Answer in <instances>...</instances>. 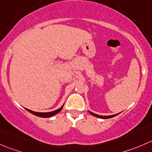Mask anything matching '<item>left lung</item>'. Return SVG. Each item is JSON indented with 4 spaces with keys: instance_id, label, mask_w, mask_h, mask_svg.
<instances>
[{
    "instance_id": "1",
    "label": "left lung",
    "mask_w": 152,
    "mask_h": 152,
    "mask_svg": "<svg viewBox=\"0 0 152 152\" xmlns=\"http://www.w3.org/2000/svg\"><path fill=\"white\" fill-rule=\"evenodd\" d=\"M88 112L90 113L91 114V115H94V116L97 117V118H103V119H106V118H113V117L115 116V115H118V113H117V114H115V115H97V114L91 112V111H89V110H88Z\"/></svg>"
}]
</instances>
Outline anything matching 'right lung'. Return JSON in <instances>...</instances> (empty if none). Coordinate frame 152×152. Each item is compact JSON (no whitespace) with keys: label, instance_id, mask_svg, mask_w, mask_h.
Listing matches in <instances>:
<instances>
[{"label":"right lung","instance_id":"add662e5","mask_svg":"<svg viewBox=\"0 0 152 152\" xmlns=\"http://www.w3.org/2000/svg\"><path fill=\"white\" fill-rule=\"evenodd\" d=\"M64 107V104L61 106V107H60V108H58V110H56L54 111H52V112H48V113H39V112H35V111H32L31 110H29V109H27L26 108V110H27L28 112L34 114V115H37V116H39V117H42V118H50V117H52L53 115H56L57 113H58L59 112H60L61 110H62V108H63Z\"/></svg>","mask_w":152,"mask_h":152}]
</instances>
